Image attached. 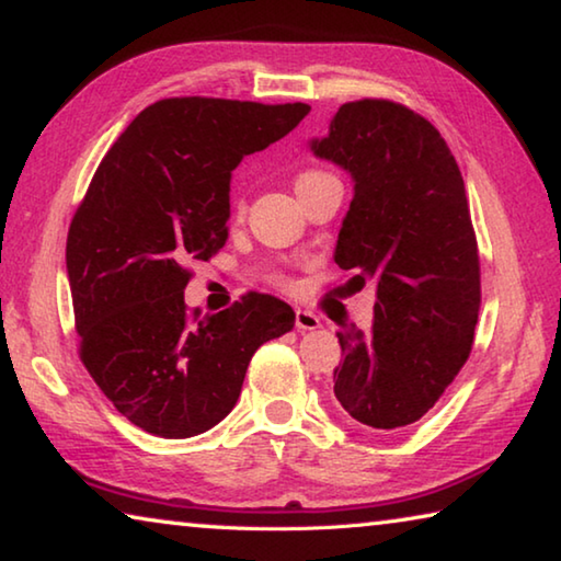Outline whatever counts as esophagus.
Masks as SVG:
<instances>
[{"mask_svg":"<svg viewBox=\"0 0 561 561\" xmlns=\"http://www.w3.org/2000/svg\"><path fill=\"white\" fill-rule=\"evenodd\" d=\"M294 324H297L299 331H314V329L321 327V321H319L314 311L297 309V311H294Z\"/></svg>","mask_w":561,"mask_h":561,"instance_id":"esophagus-1","label":"esophagus"}]
</instances>
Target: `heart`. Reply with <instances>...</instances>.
<instances>
[{"label":"heart","instance_id":"obj_1","mask_svg":"<svg viewBox=\"0 0 561 561\" xmlns=\"http://www.w3.org/2000/svg\"><path fill=\"white\" fill-rule=\"evenodd\" d=\"M314 175H324V173H317V170H311V173H304L299 180H304V178H314ZM299 180H297V183H299Z\"/></svg>","mask_w":561,"mask_h":561}]
</instances>
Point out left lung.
Instances as JSON below:
<instances>
[{
  "mask_svg": "<svg viewBox=\"0 0 561 561\" xmlns=\"http://www.w3.org/2000/svg\"><path fill=\"white\" fill-rule=\"evenodd\" d=\"M309 148L354 180L334 260L356 272V289L376 284L371 331H336L334 396L360 425L405 428L458 376L478 324L480 257L460 168L428 121L378 99L344 103Z\"/></svg>",
  "mask_w": 561,
  "mask_h": 561,
  "instance_id": "obj_1",
  "label": "left lung"
}]
</instances>
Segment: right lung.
I'll return each mask as SVG.
<instances>
[{"instance_id":"right-lung-1","label":"right lung","mask_w":561,"mask_h":561,"mask_svg":"<svg viewBox=\"0 0 561 561\" xmlns=\"http://www.w3.org/2000/svg\"><path fill=\"white\" fill-rule=\"evenodd\" d=\"M307 103L165 99L140 111L93 175L66 240L81 360L133 425L193 438L232 411L264 341L294 327L289 304L247 294L190 314L187 264L227 242L232 170L289 130Z\"/></svg>"}]
</instances>
